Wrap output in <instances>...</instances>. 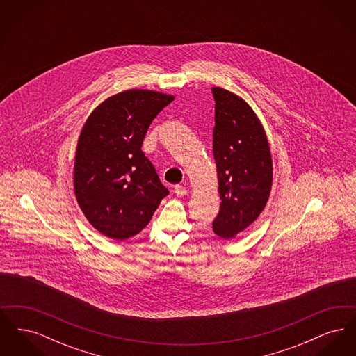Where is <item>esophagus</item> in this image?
I'll return each instance as SVG.
<instances>
[{
	"instance_id": "34e87169",
	"label": "esophagus",
	"mask_w": 356,
	"mask_h": 356,
	"mask_svg": "<svg viewBox=\"0 0 356 356\" xmlns=\"http://www.w3.org/2000/svg\"><path fill=\"white\" fill-rule=\"evenodd\" d=\"M175 193H176V196L183 197V196H186V193H188V189H186V186H175Z\"/></svg>"
}]
</instances>
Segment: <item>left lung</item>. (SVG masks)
<instances>
[{"label": "left lung", "mask_w": 356, "mask_h": 356, "mask_svg": "<svg viewBox=\"0 0 356 356\" xmlns=\"http://www.w3.org/2000/svg\"><path fill=\"white\" fill-rule=\"evenodd\" d=\"M212 93L213 157L221 199L212 228L221 238H232L259 218L268 202L271 151L264 128L247 102L219 86Z\"/></svg>", "instance_id": "left-lung-1"}]
</instances>
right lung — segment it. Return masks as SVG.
Returning <instances> with one entry per match:
<instances>
[{
    "label": "right lung",
    "mask_w": 356,
    "mask_h": 356,
    "mask_svg": "<svg viewBox=\"0 0 356 356\" xmlns=\"http://www.w3.org/2000/svg\"><path fill=\"white\" fill-rule=\"evenodd\" d=\"M173 96L129 89L108 97L79 137L73 186L85 218L113 240L137 235L170 193L141 151L153 119Z\"/></svg>",
    "instance_id": "1"
}]
</instances>
